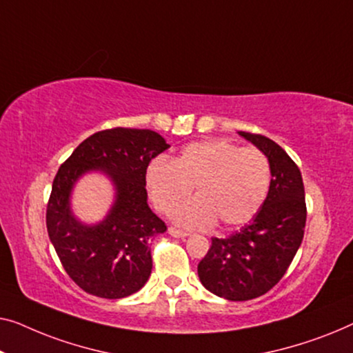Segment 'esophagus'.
Masks as SVG:
<instances>
[{"label": "esophagus", "mask_w": 353, "mask_h": 353, "mask_svg": "<svg viewBox=\"0 0 353 353\" xmlns=\"http://www.w3.org/2000/svg\"><path fill=\"white\" fill-rule=\"evenodd\" d=\"M168 233H170L171 236H176V238H185V236H188L187 232H183V230H181V228H176V227L168 228Z\"/></svg>", "instance_id": "esophagus-1"}]
</instances>
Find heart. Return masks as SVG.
<instances>
[{
    "instance_id": "heart-1",
    "label": "heart",
    "mask_w": 353,
    "mask_h": 353,
    "mask_svg": "<svg viewBox=\"0 0 353 353\" xmlns=\"http://www.w3.org/2000/svg\"><path fill=\"white\" fill-rule=\"evenodd\" d=\"M270 161L257 148L225 139L193 142L174 163L158 160L147 170V187L158 211L172 212L190 196L174 219L188 228L246 224L264 205L270 188Z\"/></svg>"
}]
</instances>
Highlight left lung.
<instances>
[{"label":"left lung","instance_id":"8db88e82","mask_svg":"<svg viewBox=\"0 0 353 353\" xmlns=\"http://www.w3.org/2000/svg\"><path fill=\"white\" fill-rule=\"evenodd\" d=\"M238 134L269 158L270 188L250 224L227 238H211L198 276L212 294L250 301L270 291L286 274L304 238L307 208L301 171L290 155L261 134Z\"/></svg>","mask_w":353,"mask_h":353}]
</instances>
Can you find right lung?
I'll return each instance as SVG.
<instances>
[{"mask_svg":"<svg viewBox=\"0 0 353 353\" xmlns=\"http://www.w3.org/2000/svg\"><path fill=\"white\" fill-rule=\"evenodd\" d=\"M170 147L150 129L113 128L83 141L59 168L46 210V227L63 269L83 291L121 299L152 274L150 241L166 225L147 203L148 163ZM101 170L114 183L116 201L97 225H83L71 211L79 176Z\"/></svg>","mask_w":353,"mask_h":353,"instance_id":"1","label":"right lung"}]
</instances>
